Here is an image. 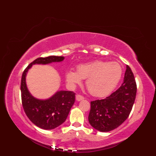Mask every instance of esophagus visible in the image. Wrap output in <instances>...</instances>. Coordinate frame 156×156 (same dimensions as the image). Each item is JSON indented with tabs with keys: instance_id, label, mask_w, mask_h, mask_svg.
I'll return each instance as SVG.
<instances>
[{
	"instance_id": "1",
	"label": "esophagus",
	"mask_w": 156,
	"mask_h": 156,
	"mask_svg": "<svg viewBox=\"0 0 156 156\" xmlns=\"http://www.w3.org/2000/svg\"><path fill=\"white\" fill-rule=\"evenodd\" d=\"M76 101H82V100H84V97H82V96L80 95V94H77V95L76 96Z\"/></svg>"
}]
</instances>
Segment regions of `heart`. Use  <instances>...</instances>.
Returning <instances> with one entry per match:
<instances>
[{"label": "heart", "mask_w": 156, "mask_h": 156, "mask_svg": "<svg viewBox=\"0 0 156 156\" xmlns=\"http://www.w3.org/2000/svg\"><path fill=\"white\" fill-rule=\"evenodd\" d=\"M122 69L115 62L94 61L78 66L77 72L68 70L66 79L72 87L80 84L82 79H87L88 90L94 97H102L109 94L121 80Z\"/></svg>", "instance_id": "b5f03b06"}]
</instances>
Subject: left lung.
Masks as SVG:
<instances>
[{
	"label": "left lung",
	"instance_id": "1",
	"mask_svg": "<svg viewBox=\"0 0 156 156\" xmlns=\"http://www.w3.org/2000/svg\"><path fill=\"white\" fill-rule=\"evenodd\" d=\"M136 92L133 73L127 66L124 82L119 89L105 99L90 102L88 121L92 127L102 132L117 128L130 114Z\"/></svg>",
	"mask_w": 156,
	"mask_h": 156
}]
</instances>
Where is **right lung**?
I'll list each match as a JSON object with an SVG mask.
<instances>
[{"label":"right lung","instance_id":"add662e5","mask_svg":"<svg viewBox=\"0 0 156 156\" xmlns=\"http://www.w3.org/2000/svg\"><path fill=\"white\" fill-rule=\"evenodd\" d=\"M63 56L51 55L38 58L32 62L23 71L21 92L22 105L26 115L38 127L49 130L55 129L64 122L75 101V93L72 91H58L46 100L34 98L29 92L25 82L28 69L34 64H48L51 62H62Z\"/></svg>","mask_w":156,"mask_h":156}]
</instances>
